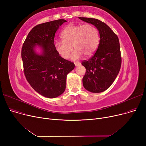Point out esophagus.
I'll return each mask as SVG.
<instances>
[{
  "label": "esophagus",
  "instance_id": "esophagus-1",
  "mask_svg": "<svg viewBox=\"0 0 146 146\" xmlns=\"http://www.w3.org/2000/svg\"><path fill=\"white\" fill-rule=\"evenodd\" d=\"M81 64L80 63H79V62H74V65L76 66H80Z\"/></svg>",
  "mask_w": 146,
  "mask_h": 146
}]
</instances>
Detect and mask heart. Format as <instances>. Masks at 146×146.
Listing matches in <instances>:
<instances>
[{"label":"heart","instance_id":"1","mask_svg":"<svg viewBox=\"0 0 146 146\" xmlns=\"http://www.w3.org/2000/svg\"><path fill=\"white\" fill-rule=\"evenodd\" d=\"M63 41L55 42V48L59 55L64 59L70 56L73 47L75 49L72 58L78 60L83 54L86 57L92 56L99 44L98 29L92 24H69L61 33Z\"/></svg>","mask_w":146,"mask_h":146}]
</instances>
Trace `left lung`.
I'll list each match as a JSON object with an SVG mask.
<instances>
[{"label": "left lung", "mask_w": 146, "mask_h": 146, "mask_svg": "<svg viewBox=\"0 0 146 146\" xmlns=\"http://www.w3.org/2000/svg\"><path fill=\"white\" fill-rule=\"evenodd\" d=\"M79 18L94 25L100 35L99 44L95 54L88 61H82V64L86 68L83 85L91 92H102L111 86L120 70L121 56L118 37L100 20Z\"/></svg>", "instance_id": "1"}]
</instances>
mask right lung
I'll return each instance as SVG.
<instances>
[{
	"label": "right lung",
	"mask_w": 146,
	"mask_h": 146,
	"mask_svg": "<svg viewBox=\"0 0 146 146\" xmlns=\"http://www.w3.org/2000/svg\"><path fill=\"white\" fill-rule=\"evenodd\" d=\"M66 22L60 19L36 25L30 31L22 47L27 80L36 92L48 98H56L64 92L67 75L75 66L59 55L54 41L57 29ZM36 44L43 49L41 55L34 51Z\"/></svg>",
	"instance_id": "right-lung-1"
}]
</instances>
